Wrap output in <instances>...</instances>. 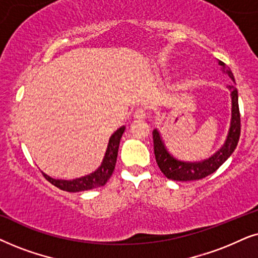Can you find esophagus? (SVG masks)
Instances as JSON below:
<instances>
[{
  "mask_svg": "<svg viewBox=\"0 0 258 258\" xmlns=\"http://www.w3.org/2000/svg\"><path fill=\"white\" fill-rule=\"evenodd\" d=\"M133 116H135V119H137V120H143V119H145V116H146L145 109L142 108V107L137 108L136 111H135V114H133Z\"/></svg>",
  "mask_w": 258,
  "mask_h": 258,
  "instance_id": "esophagus-1",
  "label": "esophagus"
}]
</instances>
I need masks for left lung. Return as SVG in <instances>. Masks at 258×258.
Wrapping results in <instances>:
<instances>
[{"label":"left lung","mask_w":258,"mask_h":258,"mask_svg":"<svg viewBox=\"0 0 258 258\" xmlns=\"http://www.w3.org/2000/svg\"><path fill=\"white\" fill-rule=\"evenodd\" d=\"M219 64L224 68L225 73L231 78L232 81H235L233 74L230 71L228 66H225L222 61H219ZM229 89L231 91L232 97V118L231 126H230L228 138L224 146L215 153L214 156L204 161L199 163H184V161L174 159L170 153L165 150V146L161 142L159 133L157 130L152 132L153 136V151L156 156V161L159 166L161 172L166 176L169 179L179 180V181H188V180H198L210 176L215 171L218 170V167L231 156L235 151L237 144H238L239 136H241V114H239L238 107V93L237 88L233 85H229Z\"/></svg>","instance_id":"left-lung-1"}]
</instances>
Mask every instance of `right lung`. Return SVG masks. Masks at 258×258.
I'll use <instances>...</instances> for the list:
<instances>
[{"mask_svg": "<svg viewBox=\"0 0 258 258\" xmlns=\"http://www.w3.org/2000/svg\"><path fill=\"white\" fill-rule=\"evenodd\" d=\"M123 131H125V126L120 127L119 130H116V131L113 133L111 138H109L107 151H106L104 161H102L101 166L91 174H87V176H84L81 178H75V179L72 180L55 179V178H51L49 176H47V174H42L50 184L54 185V186L59 187L60 190L68 192H80L102 186V185L107 183V180L112 176L113 171H114L116 157H118L120 138H121Z\"/></svg>", "mask_w": 258, "mask_h": 258, "instance_id": "right-lung-1", "label": "right lung"}]
</instances>
